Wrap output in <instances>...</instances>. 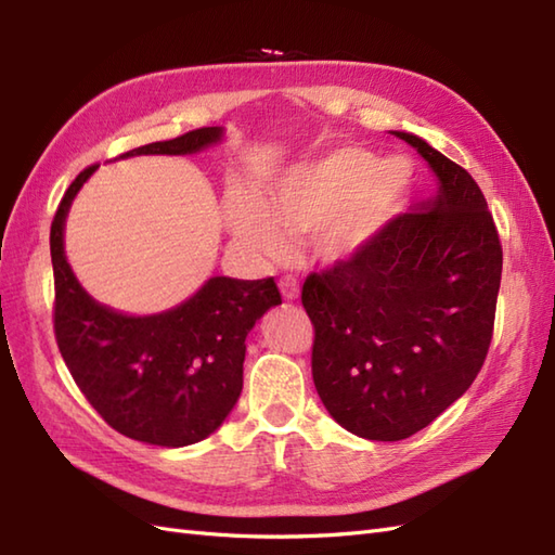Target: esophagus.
Returning a JSON list of instances; mask_svg holds the SVG:
<instances>
[{"mask_svg": "<svg viewBox=\"0 0 555 555\" xmlns=\"http://www.w3.org/2000/svg\"><path fill=\"white\" fill-rule=\"evenodd\" d=\"M281 296H284V300H298V296H300L298 281L291 279V276L281 279Z\"/></svg>", "mask_w": 555, "mask_h": 555, "instance_id": "1", "label": "esophagus"}]
</instances>
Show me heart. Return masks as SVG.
Returning <instances> with one entry per match:
<instances>
[{"instance_id":"1","label":"heart","mask_w":555,"mask_h":555,"mask_svg":"<svg viewBox=\"0 0 555 555\" xmlns=\"http://www.w3.org/2000/svg\"><path fill=\"white\" fill-rule=\"evenodd\" d=\"M410 183L408 159H376L367 147L336 145L276 176L259 199L235 188L223 215L233 238L269 262L286 257L288 238L314 233L317 257L344 267L398 217Z\"/></svg>"}]
</instances>
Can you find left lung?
Listing matches in <instances>:
<instances>
[{"mask_svg": "<svg viewBox=\"0 0 555 555\" xmlns=\"http://www.w3.org/2000/svg\"><path fill=\"white\" fill-rule=\"evenodd\" d=\"M393 135L429 164L436 197L398 215L352 262L302 284L317 393L340 427L370 441L417 434L475 382L503 269L473 176L422 138Z\"/></svg>", "mask_w": 555, "mask_h": 555, "instance_id": "obj_1", "label": "left lung"}]
</instances>
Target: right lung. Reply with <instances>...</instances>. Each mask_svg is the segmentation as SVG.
<instances>
[{
  "label": "right lung",
  "instance_id": "right-lung-1",
  "mask_svg": "<svg viewBox=\"0 0 555 555\" xmlns=\"http://www.w3.org/2000/svg\"><path fill=\"white\" fill-rule=\"evenodd\" d=\"M221 133L219 126L197 128L135 147L121 159L193 155L219 143ZM95 169H82L68 185L50 231L59 352L112 429L164 448L197 443L221 427L238 400L245 336L269 308L281 305V293L274 276H215L193 298L150 317H128L92 300L66 262L64 221Z\"/></svg>",
  "mask_w": 555,
  "mask_h": 555
}]
</instances>
